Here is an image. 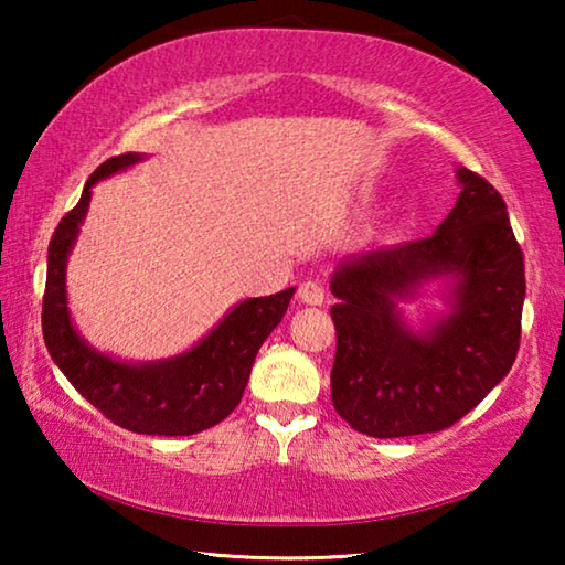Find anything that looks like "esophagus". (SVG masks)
Masks as SVG:
<instances>
[{
	"instance_id": "34e87169",
	"label": "esophagus",
	"mask_w": 565,
	"mask_h": 565,
	"mask_svg": "<svg viewBox=\"0 0 565 565\" xmlns=\"http://www.w3.org/2000/svg\"><path fill=\"white\" fill-rule=\"evenodd\" d=\"M296 299L309 306H321L323 299H327V291H323V286L319 281H303L299 286V291H296Z\"/></svg>"
}]
</instances>
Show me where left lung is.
Returning <instances> with one entry per match:
<instances>
[{"mask_svg": "<svg viewBox=\"0 0 565 565\" xmlns=\"http://www.w3.org/2000/svg\"><path fill=\"white\" fill-rule=\"evenodd\" d=\"M456 179L461 194L431 236L347 256L331 274V401L366 436L444 431L519 353L525 274L505 202L473 171L458 167ZM428 282L449 309L416 330L399 303Z\"/></svg>", "mask_w": 565, "mask_h": 565, "instance_id": "obj_1", "label": "left lung"}]
</instances>
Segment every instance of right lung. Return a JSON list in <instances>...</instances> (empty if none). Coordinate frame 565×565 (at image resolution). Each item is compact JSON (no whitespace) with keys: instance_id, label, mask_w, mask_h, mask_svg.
<instances>
[{"instance_id":"right-lung-1","label":"right lung","mask_w":565,"mask_h":565,"mask_svg":"<svg viewBox=\"0 0 565 565\" xmlns=\"http://www.w3.org/2000/svg\"><path fill=\"white\" fill-rule=\"evenodd\" d=\"M141 159L145 154L129 151L104 161L84 184L79 204L56 226L46 254L42 331L62 374L114 424L147 436H191L238 406L256 353L281 323L296 289L238 301L202 341L169 359L121 361L84 341L66 299V262L89 212L92 186Z\"/></svg>"}]
</instances>
